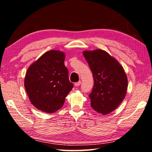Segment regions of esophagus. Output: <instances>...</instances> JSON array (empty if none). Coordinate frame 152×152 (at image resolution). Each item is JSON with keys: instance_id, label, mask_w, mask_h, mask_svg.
I'll return each mask as SVG.
<instances>
[{"instance_id": "obj_1", "label": "esophagus", "mask_w": 152, "mask_h": 152, "mask_svg": "<svg viewBox=\"0 0 152 152\" xmlns=\"http://www.w3.org/2000/svg\"><path fill=\"white\" fill-rule=\"evenodd\" d=\"M80 84H81V81H79L78 82H76V83L74 84V86H76V87H78V86H79L80 85Z\"/></svg>"}]
</instances>
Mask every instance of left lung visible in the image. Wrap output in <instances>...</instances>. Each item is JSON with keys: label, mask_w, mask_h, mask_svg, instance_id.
Wrapping results in <instances>:
<instances>
[{"label": "left lung", "mask_w": 152, "mask_h": 152, "mask_svg": "<svg viewBox=\"0 0 152 152\" xmlns=\"http://www.w3.org/2000/svg\"><path fill=\"white\" fill-rule=\"evenodd\" d=\"M94 78L89 97L91 107L102 115L109 114L121 103L127 90V77L116 59L102 50L84 51Z\"/></svg>", "instance_id": "8db88e82"}]
</instances>
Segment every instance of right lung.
Masks as SVG:
<instances>
[{
	"mask_svg": "<svg viewBox=\"0 0 152 152\" xmlns=\"http://www.w3.org/2000/svg\"><path fill=\"white\" fill-rule=\"evenodd\" d=\"M64 60L62 51H48L28 68L25 88L31 104L39 110L55 113L63 107L73 88Z\"/></svg>",
	"mask_w": 152,
	"mask_h": 152,
	"instance_id": "1",
	"label": "right lung"
}]
</instances>
